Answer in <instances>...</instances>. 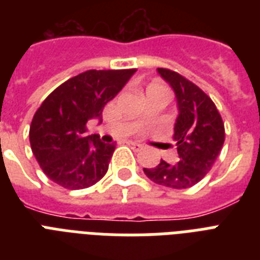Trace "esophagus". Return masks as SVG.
<instances>
[{
  "label": "esophagus",
  "mask_w": 260,
  "mask_h": 260,
  "mask_svg": "<svg viewBox=\"0 0 260 260\" xmlns=\"http://www.w3.org/2000/svg\"><path fill=\"white\" fill-rule=\"evenodd\" d=\"M126 144L132 148V150L135 151H140L143 148L142 144H139V143H135V142H126Z\"/></svg>",
  "instance_id": "obj_1"
}]
</instances>
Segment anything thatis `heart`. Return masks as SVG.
<instances>
[{"label": "heart", "mask_w": 260, "mask_h": 260, "mask_svg": "<svg viewBox=\"0 0 260 260\" xmlns=\"http://www.w3.org/2000/svg\"><path fill=\"white\" fill-rule=\"evenodd\" d=\"M150 86H160V87H163L162 85H159V83H151ZM150 86H148V87H150Z\"/></svg>", "instance_id": "1"}]
</instances>
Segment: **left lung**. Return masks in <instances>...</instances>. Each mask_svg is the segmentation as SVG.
Instances as JSON below:
<instances>
[{"mask_svg": "<svg viewBox=\"0 0 260 260\" xmlns=\"http://www.w3.org/2000/svg\"><path fill=\"white\" fill-rule=\"evenodd\" d=\"M158 74L173 89L178 116L173 140L177 163L160 159L156 167L143 169L151 181L171 189H187L205 177L224 144V124L213 101L198 86L175 71L158 69Z\"/></svg>", "mask_w": 260, "mask_h": 260, "instance_id": "obj_1", "label": "left lung"}]
</instances>
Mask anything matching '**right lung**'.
I'll return each mask as SVG.
<instances>
[{
	"label": "right lung",
	"mask_w": 260,
	"mask_h": 260,
	"mask_svg": "<svg viewBox=\"0 0 260 260\" xmlns=\"http://www.w3.org/2000/svg\"><path fill=\"white\" fill-rule=\"evenodd\" d=\"M136 73L89 70L52 91L35 113L29 128L30 148L47 177L70 190L97 183L108 171L114 144L86 135V122L102 121L104 106Z\"/></svg>",
	"instance_id": "1"
}]
</instances>
